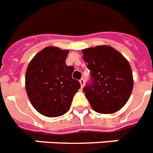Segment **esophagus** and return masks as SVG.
I'll list each match as a JSON object with an SVG mask.
<instances>
[{
    "mask_svg": "<svg viewBox=\"0 0 153 153\" xmlns=\"http://www.w3.org/2000/svg\"><path fill=\"white\" fill-rule=\"evenodd\" d=\"M79 84H80V86H81V88H84V84H85V82H84V79H79Z\"/></svg>",
    "mask_w": 153,
    "mask_h": 153,
    "instance_id": "esophagus-1",
    "label": "esophagus"
}]
</instances>
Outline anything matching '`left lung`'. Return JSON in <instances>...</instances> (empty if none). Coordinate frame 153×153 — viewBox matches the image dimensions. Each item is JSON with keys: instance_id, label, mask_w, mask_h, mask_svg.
I'll return each mask as SVG.
<instances>
[{"instance_id": "obj_1", "label": "left lung", "mask_w": 153, "mask_h": 153, "mask_svg": "<svg viewBox=\"0 0 153 153\" xmlns=\"http://www.w3.org/2000/svg\"><path fill=\"white\" fill-rule=\"evenodd\" d=\"M82 52L91 75V84L84 88L91 108L102 114L119 111L133 90V74L128 61L108 45L88 48Z\"/></svg>"}]
</instances>
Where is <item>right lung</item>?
<instances>
[{"mask_svg": "<svg viewBox=\"0 0 153 153\" xmlns=\"http://www.w3.org/2000/svg\"><path fill=\"white\" fill-rule=\"evenodd\" d=\"M69 50L48 46L39 51L26 69L25 84L34 108L48 117L62 116L69 109L74 94L80 88L73 79V66L65 64Z\"/></svg>", "mask_w": 153, "mask_h": 153, "instance_id": "1", "label": "right lung"}]
</instances>
